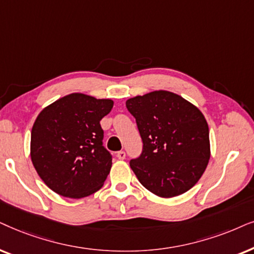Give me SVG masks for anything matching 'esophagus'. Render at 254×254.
<instances>
[{
	"mask_svg": "<svg viewBox=\"0 0 254 254\" xmlns=\"http://www.w3.org/2000/svg\"><path fill=\"white\" fill-rule=\"evenodd\" d=\"M117 158L118 159H121V160H123V159H125V157H127V154H125V152L124 151H120V152H117Z\"/></svg>",
	"mask_w": 254,
	"mask_h": 254,
	"instance_id": "1",
	"label": "esophagus"
}]
</instances>
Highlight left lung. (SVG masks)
I'll return each instance as SVG.
<instances>
[{"mask_svg":"<svg viewBox=\"0 0 254 254\" xmlns=\"http://www.w3.org/2000/svg\"><path fill=\"white\" fill-rule=\"evenodd\" d=\"M143 140L130 166L147 190L170 198L188 191L210 159L209 127L203 114L178 94L154 90L125 102Z\"/></svg>","mask_w":254,"mask_h":254,"instance_id":"1","label":"left lung"}]
</instances>
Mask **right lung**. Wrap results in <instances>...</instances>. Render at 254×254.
I'll return each instance as SVG.
<instances>
[{"instance_id": "add662e5", "label": "right lung", "mask_w": 254, "mask_h": 254, "mask_svg": "<svg viewBox=\"0 0 254 254\" xmlns=\"http://www.w3.org/2000/svg\"><path fill=\"white\" fill-rule=\"evenodd\" d=\"M113 107L110 99L72 93L37 116L30 155L40 179L54 192L82 198L102 187L113 159L102 145L100 121Z\"/></svg>"}]
</instances>
